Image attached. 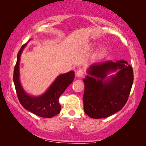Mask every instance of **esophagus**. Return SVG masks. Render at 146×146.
Segmentation results:
<instances>
[{
	"mask_svg": "<svg viewBox=\"0 0 146 146\" xmlns=\"http://www.w3.org/2000/svg\"><path fill=\"white\" fill-rule=\"evenodd\" d=\"M76 74L78 77L79 78H82L84 76V70L83 69H78V70L76 71Z\"/></svg>",
	"mask_w": 146,
	"mask_h": 146,
	"instance_id": "obj_1",
	"label": "esophagus"
}]
</instances>
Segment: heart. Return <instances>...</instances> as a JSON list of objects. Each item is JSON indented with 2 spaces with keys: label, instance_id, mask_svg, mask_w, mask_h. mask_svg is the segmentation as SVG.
<instances>
[{
  "label": "heart",
  "instance_id": "1",
  "mask_svg": "<svg viewBox=\"0 0 146 146\" xmlns=\"http://www.w3.org/2000/svg\"><path fill=\"white\" fill-rule=\"evenodd\" d=\"M105 52H106V50L102 49V54H104Z\"/></svg>",
  "mask_w": 146,
  "mask_h": 146
}]
</instances>
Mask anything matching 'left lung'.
I'll use <instances>...</instances> for the list:
<instances>
[{"label":"left lung","instance_id":"obj_1","mask_svg":"<svg viewBox=\"0 0 146 146\" xmlns=\"http://www.w3.org/2000/svg\"><path fill=\"white\" fill-rule=\"evenodd\" d=\"M120 70L106 81L110 71ZM91 76L84 79V110L90 117L104 118L122 109L128 99L133 81V72L125 60L99 62L92 65L88 71Z\"/></svg>","mask_w":146,"mask_h":146}]
</instances>
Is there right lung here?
Here are the masks:
<instances>
[{"instance_id": "1", "label": "right lung", "mask_w": 146, "mask_h": 146, "mask_svg": "<svg viewBox=\"0 0 146 146\" xmlns=\"http://www.w3.org/2000/svg\"><path fill=\"white\" fill-rule=\"evenodd\" d=\"M27 44L23 45L17 54V60L14 69L13 80L18 98L21 105L26 110L42 117H52L60 112L61 106L59 98L72 82L74 79V72L60 75L43 95L33 97L24 91L19 80V62L21 55Z\"/></svg>"}]
</instances>
